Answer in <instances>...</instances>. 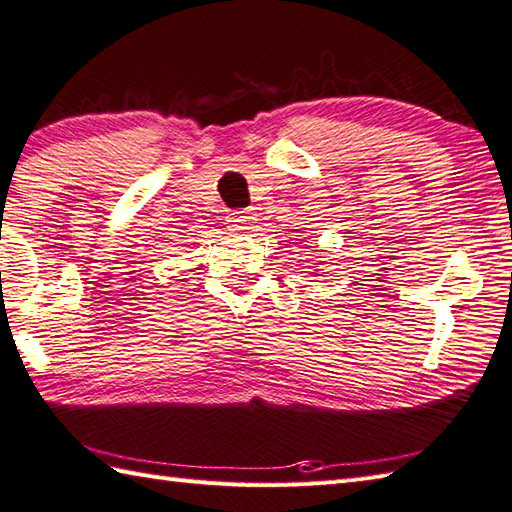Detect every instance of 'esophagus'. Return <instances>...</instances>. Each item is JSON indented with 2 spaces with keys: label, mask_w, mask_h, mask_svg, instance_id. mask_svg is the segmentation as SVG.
Masks as SVG:
<instances>
[{
  "label": "esophagus",
  "mask_w": 512,
  "mask_h": 512,
  "mask_svg": "<svg viewBox=\"0 0 512 512\" xmlns=\"http://www.w3.org/2000/svg\"><path fill=\"white\" fill-rule=\"evenodd\" d=\"M255 224V213L250 211H239V213H233L231 217H228V228L235 233H246L250 231V226Z\"/></svg>",
  "instance_id": "34e87169"
}]
</instances>
